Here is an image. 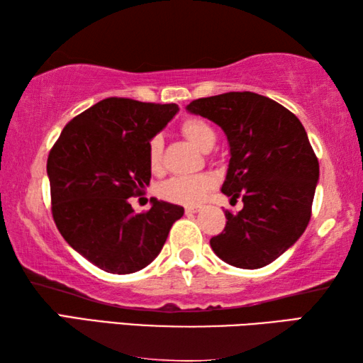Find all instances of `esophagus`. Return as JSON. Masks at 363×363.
I'll list each match as a JSON object with an SVG mask.
<instances>
[{
	"label": "esophagus",
	"mask_w": 363,
	"mask_h": 363,
	"mask_svg": "<svg viewBox=\"0 0 363 363\" xmlns=\"http://www.w3.org/2000/svg\"><path fill=\"white\" fill-rule=\"evenodd\" d=\"M200 208H201V206H199V205L186 206V213H187V214H192V213H196V211H200Z\"/></svg>",
	"instance_id": "1"
}]
</instances>
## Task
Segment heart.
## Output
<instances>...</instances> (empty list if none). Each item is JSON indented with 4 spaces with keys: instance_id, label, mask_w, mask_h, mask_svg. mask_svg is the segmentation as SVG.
Wrapping results in <instances>:
<instances>
[{
    "instance_id": "obj_1",
    "label": "heart",
    "mask_w": 363,
    "mask_h": 363,
    "mask_svg": "<svg viewBox=\"0 0 363 363\" xmlns=\"http://www.w3.org/2000/svg\"><path fill=\"white\" fill-rule=\"evenodd\" d=\"M181 133L189 143H192L196 149L208 152L216 143V133L213 128L201 118H186L181 125ZM163 162V143L162 138L155 136L149 144V164L152 171L162 169ZM216 179L211 174H195V176H176L171 177L160 189V195L164 200L179 205H199L203 201L208 192L214 187Z\"/></svg>"
}]
</instances>
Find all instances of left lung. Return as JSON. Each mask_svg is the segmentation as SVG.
<instances>
[{
	"mask_svg": "<svg viewBox=\"0 0 363 363\" xmlns=\"http://www.w3.org/2000/svg\"><path fill=\"white\" fill-rule=\"evenodd\" d=\"M187 110L211 120L230 147L223 194L242 196L237 214L210 245L224 262L259 269L277 259L303 235L311 219L318 160L304 126L290 110L266 96L225 93L192 101Z\"/></svg>",
	"mask_w": 363,
	"mask_h": 363,
	"instance_id": "8db88e82",
	"label": "left lung"
}]
</instances>
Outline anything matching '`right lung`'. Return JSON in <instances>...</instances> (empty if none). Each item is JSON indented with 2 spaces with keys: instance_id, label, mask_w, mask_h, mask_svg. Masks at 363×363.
I'll return each mask as SVG.
<instances>
[{
  "instance_id": "add662e5",
  "label": "right lung",
  "mask_w": 363,
  "mask_h": 363,
  "mask_svg": "<svg viewBox=\"0 0 363 363\" xmlns=\"http://www.w3.org/2000/svg\"><path fill=\"white\" fill-rule=\"evenodd\" d=\"M176 104L108 97L67 125L48 157L52 218L65 242L102 270L133 274L155 259L184 208L152 199L136 214L130 196L150 182L149 144Z\"/></svg>"
}]
</instances>
